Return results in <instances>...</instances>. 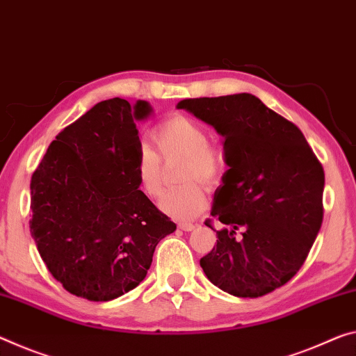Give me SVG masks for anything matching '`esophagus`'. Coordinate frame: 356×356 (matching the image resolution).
I'll list each match as a JSON object with an SVG mask.
<instances>
[{"instance_id": "esophagus-1", "label": "esophagus", "mask_w": 356, "mask_h": 356, "mask_svg": "<svg viewBox=\"0 0 356 356\" xmlns=\"http://www.w3.org/2000/svg\"><path fill=\"white\" fill-rule=\"evenodd\" d=\"M179 228L182 231H193L195 225L193 223H179Z\"/></svg>"}]
</instances>
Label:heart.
<instances>
[{
  "instance_id": "heart-1",
  "label": "heart",
  "mask_w": 356,
  "mask_h": 356,
  "mask_svg": "<svg viewBox=\"0 0 356 356\" xmlns=\"http://www.w3.org/2000/svg\"><path fill=\"white\" fill-rule=\"evenodd\" d=\"M154 149L140 145L134 163L139 190L147 198H156L163 188V161L179 160V187L166 191L160 209L176 220H190L206 207L204 188L222 180L225 156L216 144L209 143L206 128L193 118L171 115L156 123L150 131Z\"/></svg>"
}]
</instances>
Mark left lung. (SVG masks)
Instances as JSON below:
<instances>
[{"label": "left lung", "instance_id": "obj_1", "mask_svg": "<svg viewBox=\"0 0 356 356\" xmlns=\"http://www.w3.org/2000/svg\"><path fill=\"white\" fill-rule=\"evenodd\" d=\"M225 138L223 185L211 216L217 245L200 259L207 279L239 298H258L295 277L323 222V166L295 123L250 93L177 104ZM206 225L212 228L211 218Z\"/></svg>", "mask_w": 356, "mask_h": 356}]
</instances>
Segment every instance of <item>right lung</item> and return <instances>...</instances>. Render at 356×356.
Returning <instances> with one entry per match:
<instances>
[{"instance_id": "obj_1", "label": "right lung", "mask_w": 356, "mask_h": 356, "mask_svg": "<svg viewBox=\"0 0 356 356\" xmlns=\"http://www.w3.org/2000/svg\"><path fill=\"white\" fill-rule=\"evenodd\" d=\"M150 111L147 101H101L58 133L33 172L31 236L71 295L111 301L136 289L158 242L176 231L134 171V120Z\"/></svg>"}]
</instances>
